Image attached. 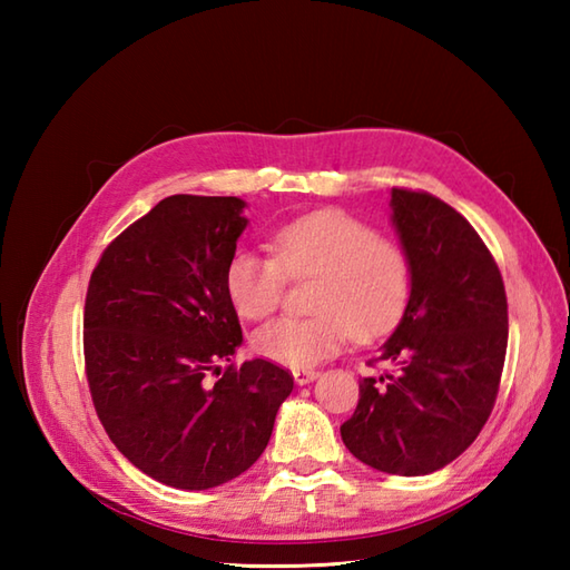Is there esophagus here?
<instances>
[{
	"mask_svg": "<svg viewBox=\"0 0 570 570\" xmlns=\"http://www.w3.org/2000/svg\"><path fill=\"white\" fill-rule=\"evenodd\" d=\"M316 377H318V372L311 370V367H296V370H294L296 384H308V382H313Z\"/></svg>",
	"mask_w": 570,
	"mask_h": 570,
	"instance_id": "34e87169",
	"label": "esophagus"
}]
</instances>
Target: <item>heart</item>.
Returning <instances> with one entry per match:
<instances>
[{"label":"heart","mask_w":570,"mask_h":570,"mask_svg":"<svg viewBox=\"0 0 570 570\" xmlns=\"http://www.w3.org/2000/svg\"><path fill=\"white\" fill-rule=\"evenodd\" d=\"M269 254L237 252L227 262L225 292L247 321L282 306L286 278L304 282L301 318H278L254 333L252 347L286 367H311L335 355L347 337L372 341L402 321L411 296V257L404 242L341 208H323L276 229Z\"/></svg>","instance_id":"1"}]
</instances>
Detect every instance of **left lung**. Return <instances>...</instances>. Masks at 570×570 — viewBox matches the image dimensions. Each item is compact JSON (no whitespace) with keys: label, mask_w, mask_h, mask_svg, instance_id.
Listing matches in <instances>:
<instances>
[{"label":"left lung","mask_w":570,"mask_h":570,"mask_svg":"<svg viewBox=\"0 0 570 570\" xmlns=\"http://www.w3.org/2000/svg\"><path fill=\"white\" fill-rule=\"evenodd\" d=\"M394 225L411 257L402 323L367 365L341 435L362 463L429 475L468 451L485 426L507 355V294L492 252L463 215L426 190L392 188Z\"/></svg>","instance_id":"left-lung-1"}]
</instances>
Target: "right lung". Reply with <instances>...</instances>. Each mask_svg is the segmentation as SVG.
Wrapping results in <instances>:
<instances>
[{
    "instance_id": "add662e5",
    "label": "right lung",
    "mask_w": 570,
    "mask_h": 570,
    "mask_svg": "<svg viewBox=\"0 0 570 570\" xmlns=\"http://www.w3.org/2000/svg\"><path fill=\"white\" fill-rule=\"evenodd\" d=\"M233 196H171L105 247L82 313L85 377L131 465L178 490L242 475L294 374L272 360L220 371L242 343L225 269L247 220Z\"/></svg>"
}]
</instances>
